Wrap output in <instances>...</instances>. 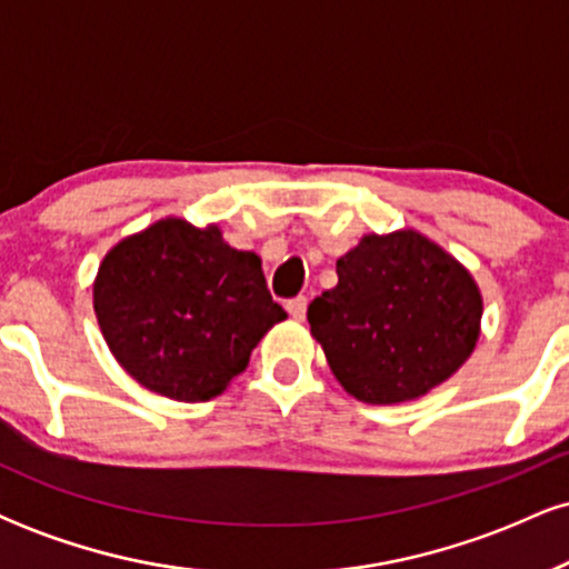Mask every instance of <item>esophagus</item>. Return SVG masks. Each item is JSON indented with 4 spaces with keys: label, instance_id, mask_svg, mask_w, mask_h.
<instances>
[{
    "label": "esophagus",
    "instance_id": "34e87169",
    "mask_svg": "<svg viewBox=\"0 0 569 569\" xmlns=\"http://www.w3.org/2000/svg\"><path fill=\"white\" fill-rule=\"evenodd\" d=\"M286 310L293 321H305V312H307V297H293L286 302Z\"/></svg>",
    "mask_w": 569,
    "mask_h": 569
}]
</instances>
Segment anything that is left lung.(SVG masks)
I'll list each match as a JSON object with an SVG mask.
<instances>
[{
  "label": "left lung",
  "mask_w": 569,
  "mask_h": 569,
  "mask_svg": "<svg viewBox=\"0 0 569 569\" xmlns=\"http://www.w3.org/2000/svg\"><path fill=\"white\" fill-rule=\"evenodd\" d=\"M337 278L307 307V321L358 401L428 393L473 352L481 293L466 267L422 234H367L339 259Z\"/></svg>",
  "instance_id": "obj_1"
}]
</instances>
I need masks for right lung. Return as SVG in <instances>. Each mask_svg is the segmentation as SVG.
<instances>
[{
  "mask_svg": "<svg viewBox=\"0 0 569 569\" xmlns=\"http://www.w3.org/2000/svg\"><path fill=\"white\" fill-rule=\"evenodd\" d=\"M93 307L122 369L176 401L219 396L286 318L257 253L234 251L217 227L181 219L114 246L98 270Z\"/></svg>",
  "mask_w": 569,
  "mask_h": 569,
  "instance_id": "1",
  "label": "right lung"
}]
</instances>
